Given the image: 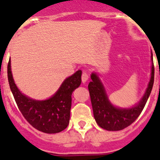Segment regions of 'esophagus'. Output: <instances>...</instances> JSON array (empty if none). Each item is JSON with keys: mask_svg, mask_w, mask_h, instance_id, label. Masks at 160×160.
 <instances>
[{"mask_svg": "<svg viewBox=\"0 0 160 160\" xmlns=\"http://www.w3.org/2000/svg\"><path fill=\"white\" fill-rule=\"evenodd\" d=\"M89 79V74L87 72H83L82 74V82H87V81Z\"/></svg>", "mask_w": 160, "mask_h": 160, "instance_id": "esophagus-1", "label": "esophagus"}]
</instances>
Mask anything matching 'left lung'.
<instances>
[{"label": "left lung", "mask_w": 160, "mask_h": 160, "mask_svg": "<svg viewBox=\"0 0 160 160\" xmlns=\"http://www.w3.org/2000/svg\"><path fill=\"white\" fill-rule=\"evenodd\" d=\"M152 60L153 57L152 53ZM155 68L152 66V76L148 87L140 102L131 108H119L114 107L109 101L107 94L101 80L96 73H91V79L88 85L90 100L92 104L93 113L96 122L100 128L107 131H120L128 128L137 119L143 110L147 101L152 92L154 84Z\"/></svg>", "instance_id": "1"}]
</instances>
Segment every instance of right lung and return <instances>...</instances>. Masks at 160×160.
Listing matches in <instances>:
<instances>
[{
    "mask_svg": "<svg viewBox=\"0 0 160 160\" xmlns=\"http://www.w3.org/2000/svg\"><path fill=\"white\" fill-rule=\"evenodd\" d=\"M8 79L17 105L24 118L38 131L47 134L62 131L70 122L72 93L82 82V71L78 70L61 85L58 90L46 100H34L22 94L12 78L10 60L8 61Z\"/></svg>",
    "mask_w": 160,
    "mask_h": 160,
    "instance_id": "add662e5",
    "label": "right lung"
}]
</instances>
